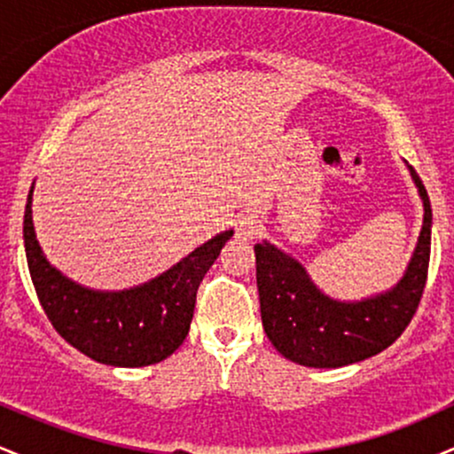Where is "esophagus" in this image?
<instances>
[{
    "instance_id": "esophagus-1",
    "label": "esophagus",
    "mask_w": 454,
    "mask_h": 454,
    "mask_svg": "<svg viewBox=\"0 0 454 454\" xmlns=\"http://www.w3.org/2000/svg\"><path fill=\"white\" fill-rule=\"evenodd\" d=\"M258 232H260V226L254 217H239V222H237L239 241H252V239H256Z\"/></svg>"
}]
</instances>
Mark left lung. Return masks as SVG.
<instances>
[{"label":"left lung","instance_id":"8db88e82","mask_svg":"<svg viewBox=\"0 0 454 454\" xmlns=\"http://www.w3.org/2000/svg\"><path fill=\"white\" fill-rule=\"evenodd\" d=\"M408 170L423 202V228L403 275L388 290L354 301L335 299L293 254L267 239L254 245L260 316L281 356L305 367H343L387 350L410 325L425 290L434 215L423 181L411 166Z\"/></svg>","mask_w":454,"mask_h":454}]
</instances>
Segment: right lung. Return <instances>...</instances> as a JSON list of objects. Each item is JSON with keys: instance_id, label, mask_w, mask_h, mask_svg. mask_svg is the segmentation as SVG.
I'll use <instances>...</instances> for the list:
<instances>
[{"instance_id": "add662e5", "label": "right lung", "mask_w": 454, "mask_h": 454, "mask_svg": "<svg viewBox=\"0 0 454 454\" xmlns=\"http://www.w3.org/2000/svg\"><path fill=\"white\" fill-rule=\"evenodd\" d=\"M31 202L34 185L25 207V256L44 314L57 333L85 356L113 367H147L168 358L190 333L198 286L234 231L215 234L145 284L96 290L49 262L35 237Z\"/></svg>"}]
</instances>
